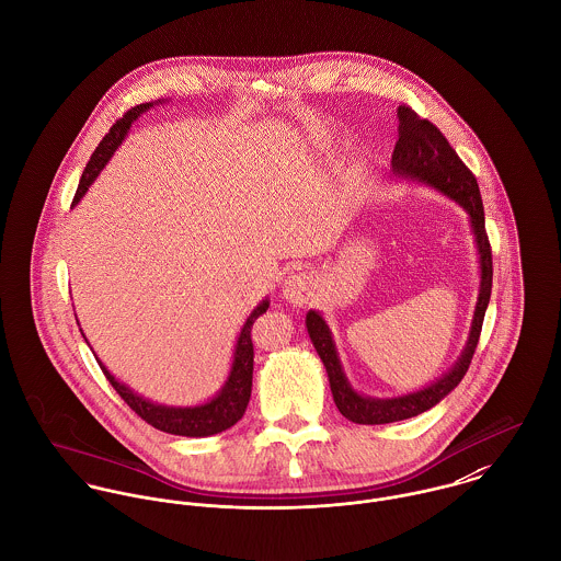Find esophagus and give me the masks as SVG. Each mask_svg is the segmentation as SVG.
Instances as JSON below:
<instances>
[{
  "label": "esophagus",
  "instance_id": "obj_1",
  "mask_svg": "<svg viewBox=\"0 0 561 561\" xmlns=\"http://www.w3.org/2000/svg\"><path fill=\"white\" fill-rule=\"evenodd\" d=\"M280 294L283 298L294 305V307H302L309 302L311 294H313V278L305 272H296V274H289L285 280H283V287H280Z\"/></svg>",
  "mask_w": 561,
  "mask_h": 561
}]
</instances>
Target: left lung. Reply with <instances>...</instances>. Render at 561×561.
<instances>
[{"mask_svg": "<svg viewBox=\"0 0 561 561\" xmlns=\"http://www.w3.org/2000/svg\"><path fill=\"white\" fill-rule=\"evenodd\" d=\"M398 118H400V127H398L400 138L391 158L393 174L400 179L432 185L434 190L456 201L469 214L471 233L476 238L478 254H480V296H478L476 313L471 321L469 339L465 343L462 354L454 363V367L430 387H423L421 391L405 393L400 398H385V400L367 398L352 389L343 371V365L339 360V352L328 323L321 318L320 311L311 309L307 313V330L325 367L334 403L345 419L360 425H382V423H393V421L416 416L434 408L462 382L480 341L481 323H483V316L490 302V291H492V252L485 236L480 185L473 172L458 158V153L451 149V145L440 134V129L434 127L430 121L421 118L412 107L400 105Z\"/></svg>", "mask_w": 561, "mask_h": 561, "instance_id": "left-lung-1", "label": "left lung"}]
</instances>
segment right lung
<instances>
[{
  "instance_id": "add662e5",
  "label": "right lung",
  "mask_w": 561,
  "mask_h": 561,
  "mask_svg": "<svg viewBox=\"0 0 561 561\" xmlns=\"http://www.w3.org/2000/svg\"><path fill=\"white\" fill-rule=\"evenodd\" d=\"M163 99L151 101V103H142L131 107L123 118H118L112 129L105 134V138L99 142V147L94 149L92 158L85 163L83 174H81L80 185L73 198V205H78L81 196L88 192V187L94 183V179L99 176V172L105 168V163L116 153V149L123 145L125 136L129 134V127L134 125V121H138L140 114H145L147 110H151L156 103H161ZM270 307V300H261L254 311L248 316V320L241 325L240 336L236 343V352H233V365L229 371V378L225 382V387L216 393V398H211L205 403L198 405H163L156 401L147 400L142 396H138L136 391H131L127 385L118 382L107 367L99 360L101 371L105 374V378L110 380V385L116 389V393L127 401V405L142 416L149 425L158 427L165 434H174V436H190V438H203V436H214L220 434L229 427H233L243 412L245 405L250 401V391H252V363H254V350H252V339H250V330L252 323L263 316ZM83 334V332H81ZM85 339V336H83ZM88 343V341H85Z\"/></svg>"
}]
</instances>
